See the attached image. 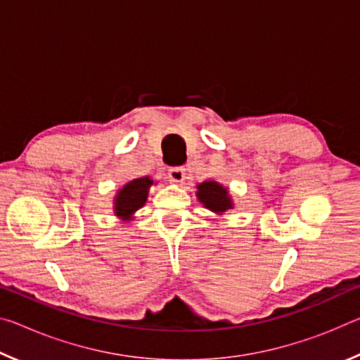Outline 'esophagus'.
<instances>
[{"label": "esophagus", "instance_id": "34e87169", "mask_svg": "<svg viewBox=\"0 0 360 360\" xmlns=\"http://www.w3.org/2000/svg\"><path fill=\"white\" fill-rule=\"evenodd\" d=\"M168 176H169V181H172V182H182L186 179V168H182V167L169 168Z\"/></svg>", "mask_w": 360, "mask_h": 360}]
</instances>
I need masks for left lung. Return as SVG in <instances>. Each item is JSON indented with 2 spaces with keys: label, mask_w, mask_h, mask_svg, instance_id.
<instances>
[{
  "label": "left lung",
  "mask_w": 360,
  "mask_h": 360,
  "mask_svg": "<svg viewBox=\"0 0 360 360\" xmlns=\"http://www.w3.org/2000/svg\"><path fill=\"white\" fill-rule=\"evenodd\" d=\"M197 197L205 205V208L216 212V214H224L225 211L233 208L227 187H224L216 181H205L202 184H198Z\"/></svg>",
  "instance_id": "obj_1"
}]
</instances>
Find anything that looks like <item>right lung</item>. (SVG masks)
<instances>
[{"mask_svg": "<svg viewBox=\"0 0 360 360\" xmlns=\"http://www.w3.org/2000/svg\"><path fill=\"white\" fill-rule=\"evenodd\" d=\"M152 184H154V181L149 176L133 179L129 184H125L114 198V214L120 217L122 221H131L133 214L144 206Z\"/></svg>", "mask_w": 360, "mask_h": 360, "instance_id": "1", "label": "right lung"}]
</instances>
